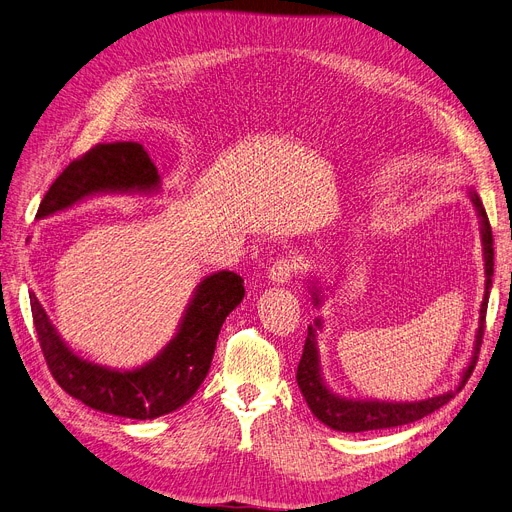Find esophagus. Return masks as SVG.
Returning a JSON list of instances; mask_svg holds the SVG:
<instances>
[{"label":"esophagus","instance_id":"esophagus-1","mask_svg":"<svg viewBox=\"0 0 512 512\" xmlns=\"http://www.w3.org/2000/svg\"><path fill=\"white\" fill-rule=\"evenodd\" d=\"M294 270H297V263H294V259H290V257H282V259H278L272 267H270V272H267V278H270V282L272 284H288L290 280H292V276H294Z\"/></svg>","mask_w":512,"mask_h":512}]
</instances>
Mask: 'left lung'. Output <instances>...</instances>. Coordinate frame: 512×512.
I'll return each mask as SVG.
<instances>
[{
	"label": "left lung",
	"instance_id": "1",
	"mask_svg": "<svg viewBox=\"0 0 512 512\" xmlns=\"http://www.w3.org/2000/svg\"><path fill=\"white\" fill-rule=\"evenodd\" d=\"M471 201L477 209L479 222H481V245H483V265H486V292H483V301L479 309V328L475 334L473 344V355L469 365L465 367L461 382L456 384L454 390H448L444 394L415 400V402H388V400H361V398H344L334 394L326 382L324 375H321V361H319V348H317V330H321V319L317 317L313 326H309L303 357L297 369V382L299 388L307 400L311 413L328 427L336 429V432H369V429H386L396 427L423 419L425 415L438 411L444 407L450 398H454L456 392H461L471 378L473 367L477 363V353L483 338V328H486V311H488V299H490V288H492V276H494V238H492V226L486 215V209L481 205V199L477 193H471ZM311 297L313 305L319 307L324 301V292L317 282H311Z\"/></svg>",
	"mask_w": 512,
	"mask_h": 512
}]
</instances>
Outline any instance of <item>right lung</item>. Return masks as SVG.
<instances>
[{
  "instance_id": "add662e5",
  "label": "right lung",
  "mask_w": 512,
  "mask_h": 512,
  "mask_svg": "<svg viewBox=\"0 0 512 512\" xmlns=\"http://www.w3.org/2000/svg\"><path fill=\"white\" fill-rule=\"evenodd\" d=\"M161 188L157 168L139 143L97 145L56 178L37 218H47L95 195H151ZM245 297V280L222 270L199 282L176 336L137 369H112L78 357L31 292V311L47 367L56 382L87 407L128 419H155L180 409L211 367L226 317Z\"/></svg>"
}]
</instances>
